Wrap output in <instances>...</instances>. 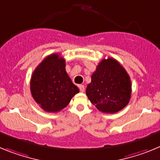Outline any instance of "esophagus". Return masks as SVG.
<instances>
[{"mask_svg": "<svg viewBox=\"0 0 160 160\" xmlns=\"http://www.w3.org/2000/svg\"><path fill=\"white\" fill-rule=\"evenodd\" d=\"M79 88H80V92H83L85 91V88H84V86H83V84H80V85H79Z\"/></svg>", "mask_w": 160, "mask_h": 160, "instance_id": "34e87169", "label": "esophagus"}]
</instances>
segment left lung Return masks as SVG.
I'll return each mask as SVG.
<instances>
[{"mask_svg": "<svg viewBox=\"0 0 160 160\" xmlns=\"http://www.w3.org/2000/svg\"><path fill=\"white\" fill-rule=\"evenodd\" d=\"M132 94L130 77L113 58L103 59L92 75L86 89L91 103L104 113H116L129 103Z\"/></svg>", "mask_w": 160, "mask_h": 160, "instance_id": "left-lung-1", "label": "left lung"}]
</instances>
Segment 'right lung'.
Returning <instances> with one entry per match:
<instances>
[{"label":"right lung","mask_w":160,"mask_h":160,"mask_svg":"<svg viewBox=\"0 0 160 160\" xmlns=\"http://www.w3.org/2000/svg\"><path fill=\"white\" fill-rule=\"evenodd\" d=\"M30 90L34 100L45 112L62 110L78 93L65 70V60L51 54L39 64L32 75Z\"/></svg>","instance_id":"1"}]
</instances>
